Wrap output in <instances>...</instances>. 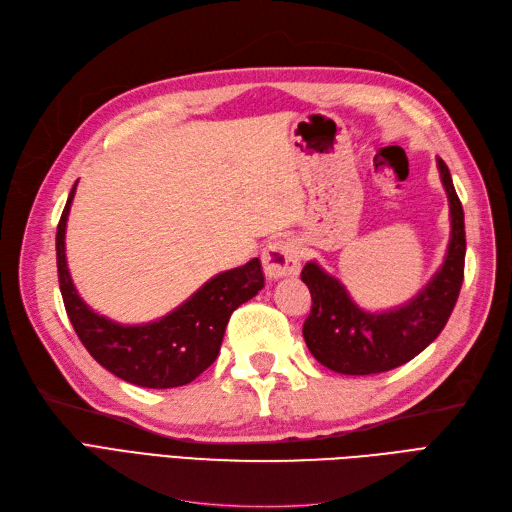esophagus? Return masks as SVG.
<instances>
[{
	"label": "esophagus",
	"mask_w": 512,
	"mask_h": 512,
	"mask_svg": "<svg viewBox=\"0 0 512 512\" xmlns=\"http://www.w3.org/2000/svg\"><path fill=\"white\" fill-rule=\"evenodd\" d=\"M262 267L267 277L280 280V277H294L301 269V252L294 239H277L269 243L262 252Z\"/></svg>",
	"instance_id": "1"
}]
</instances>
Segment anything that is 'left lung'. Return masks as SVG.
<instances>
[{
  "instance_id": "left-lung-1",
  "label": "left lung",
  "mask_w": 512,
  "mask_h": 512,
  "mask_svg": "<svg viewBox=\"0 0 512 512\" xmlns=\"http://www.w3.org/2000/svg\"><path fill=\"white\" fill-rule=\"evenodd\" d=\"M438 170L451 207V239L442 267L414 299L389 312H365L318 262H307L301 271V280L312 292V312L303 324L305 344L318 363L337 374L369 376L404 365L421 354L451 318L463 284L466 224L451 173L440 158Z\"/></svg>"
}]
</instances>
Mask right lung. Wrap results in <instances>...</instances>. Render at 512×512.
Masks as SVG:
<instances>
[{"mask_svg": "<svg viewBox=\"0 0 512 512\" xmlns=\"http://www.w3.org/2000/svg\"><path fill=\"white\" fill-rule=\"evenodd\" d=\"M74 188L57 224L59 290L72 327L87 352L115 374L145 389H173L192 382L218 359L226 324L235 309L265 286L260 260L224 271L198 288L168 316L147 324H119L96 314L76 292L66 262V222Z\"/></svg>", "mask_w": 512, "mask_h": 512, "instance_id": "right-lung-1", "label": "right lung"}]
</instances>
